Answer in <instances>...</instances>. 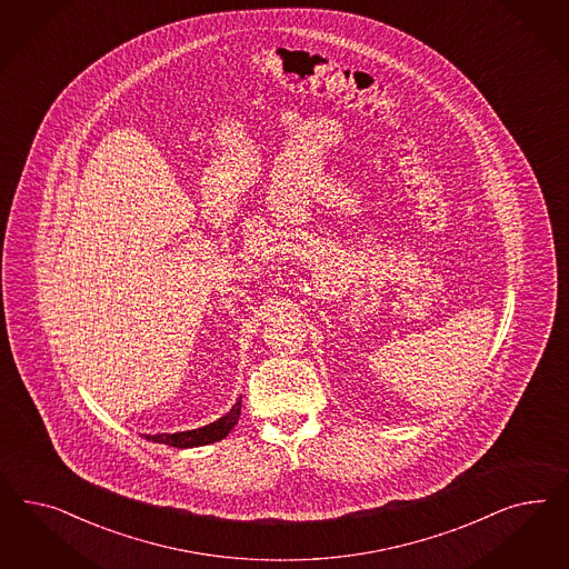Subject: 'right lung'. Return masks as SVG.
Masks as SVG:
<instances>
[{"label": "right lung", "mask_w": 569, "mask_h": 569, "mask_svg": "<svg viewBox=\"0 0 569 569\" xmlns=\"http://www.w3.org/2000/svg\"><path fill=\"white\" fill-rule=\"evenodd\" d=\"M241 413V397L233 402V407L219 417L217 421L202 426L198 430L174 431V433H141L146 440H152L158 445H169L177 448L204 447L223 440L229 431L236 428Z\"/></svg>", "instance_id": "add662e5"}]
</instances>
